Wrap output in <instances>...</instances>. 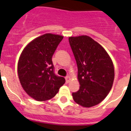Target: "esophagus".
Returning <instances> with one entry per match:
<instances>
[{
	"mask_svg": "<svg viewBox=\"0 0 131 131\" xmlns=\"http://www.w3.org/2000/svg\"><path fill=\"white\" fill-rule=\"evenodd\" d=\"M65 80H66V82L68 83V82L70 81V80H71V78H70L69 76H67V77H65Z\"/></svg>",
	"mask_w": 131,
	"mask_h": 131,
	"instance_id": "esophagus-1",
	"label": "esophagus"
}]
</instances>
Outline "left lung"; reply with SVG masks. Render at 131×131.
I'll use <instances>...</instances> for the list:
<instances>
[{
    "mask_svg": "<svg viewBox=\"0 0 131 131\" xmlns=\"http://www.w3.org/2000/svg\"><path fill=\"white\" fill-rule=\"evenodd\" d=\"M75 58L80 87L72 95L75 103L84 107L100 103L112 89L114 64L103 47L88 36L69 38Z\"/></svg>",
    "mask_w": 131,
    "mask_h": 131,
    "instance_id": "8db88e82",
    "label": "left lung"
}]
</instances>
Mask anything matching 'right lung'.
Listing matches in <instances>:
<instances>
[{
	"mask_svg": "<svg viewBox=\"0 0 131 131\" xmlns=\"http://www.w3.org/2000/svg\"><path fill=\"white\" fill-rule=\"evenodd\" d=\"M63 37L47 33L32 41L22 51L17 65L19 81L26 93L39 101H47L57 94L65 83L56 75L52 56Z\"/></svg>",
	"mask_w": 131,
	"mask_h": 131,
	"instance_id": "add662e5",
	"label": "right lung"
}]
</instances>
